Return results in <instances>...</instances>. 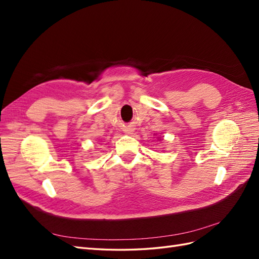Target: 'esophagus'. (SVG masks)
Listing matches in <instances>:
<instances>
[{
    "mask_svg": "<svg viewBox=\"0 0 259 259\" xmlns=\"http://www.w3.org/2000/svg\"><path fill=\"white\" fill-rule=\"evenodd\" d=\"M133 132H134V131H133L132 128H126V130H125V133H126V134H132Z\"/></svg>",
    "mask_w": 259,
    "mask_h": 259,
    "instance_id": "34e87169",
    "label": "esophagus"
}]
</instances>
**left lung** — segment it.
I'll use <instances>...</instances> for the list:
<instances>
[{"mask_svg": "<svg viewBox=\"0 0 259 259\" xmlns=\"http://www.w3.org/2000/svg\"><path fill=\"white\" fill-rule=\"evenodd\" d=\"M158 139H159V140H161V137H158Z\"/></svg>", "mask_w": 259, "mask_h": 259, "instance_id": "left-lung-1", "label": "left lung"}]
</instances>
